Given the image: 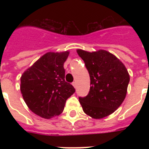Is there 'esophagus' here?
Listing matches in <instances>:
<instances>
[{"instance_id":"34e87169","label":"esophagus","mask_w":149,"mask_h":149,"mask_svg":"<svg viewBox=\"0 0 149 149\" xmlns=\"http://www.w3.org/2000/svg\"><path fill=\"white\" fill-rule=\"evenodd\" d=\"M76 85H77V84H76V82L72 83V86H73L74 88H76Z\"/></svg>"}]
</instances>
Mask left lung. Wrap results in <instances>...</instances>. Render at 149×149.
Returning <instances> with one entry per match:
<instances>
[{
	"label": "left lung",
	"mask_w": 149,
	"mask_h": 149,
	"mask_svg": "<svg viewBox=\"0 0 149 149\" xmlns=\"http://www.w3.org/2000/svg\"><path fill=\"white\" fill-rule=\"evenodd\" d=\"M90 77V90L79 98L84 112L93 119L108 116L119 108L126 97L130 75L122 61L105 50L89 52L77 50Z\"/></svg>",
	"instance_id": "left-lung-1"
}]
</instances>
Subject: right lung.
<instances>
[{"label":"right lung","mask_w":149,"mask_h":149,"mask_svg":"<svg viewBox=\"0 0 149 149\" xmlns=\"http://www.w3.org/2000/svg\"><path fill=\"white\" fill-rule=\"evenodd\" d=\"M69 51L48 52L22 74L20 89L28 108L36 115L51 119L62 113L65 101L75 92L65 82L63 64Z\"/></svg>","instance_id":"right-lung-1"}]
</instances>
